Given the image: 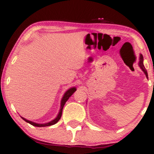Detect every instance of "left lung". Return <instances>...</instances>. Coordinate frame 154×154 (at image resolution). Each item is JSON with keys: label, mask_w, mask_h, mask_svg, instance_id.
Returning a JSON list of instances; mask_svg holds the SVG:
<instances>
[{"label": "left lung", "mask_w": 154, "mask_h": 154, "mask_svg": "<svg viewBox=\"0 0 154 154\" xmlns=\"http://www.w3.org/2000/svg\"><path fill=\"white\" fill-rule=\"evenodd\" d=\"M139 66L140 67V68L142 69V70L143 72H144V73L146 74V76L147 77V79H148V72H147V70L144 67V65H143V57L142 54L140 55V62H139Z\"/></svg>", "instance_id": "obj_1"}]
</instances>
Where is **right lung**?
<instances>
[{"label":"right lung","instance_id":"obj_1","mask_svg":"<svg viewBox=\"0 0 154 154\" xmlns=\"http://www.w3.org/2000/svg\"><path fill=\"white\" fill-rule=\"evenodd\" d=\"M76 91V89H75V87H72L70 88V89H69L68 91H66V92L65 93V94H64L63 99L61 100V106H60V112H59L57 116L55 118L54 120L51 121L50 122H48V123H46V124H37V123H35V122H31V121H29V120H27V119L23 118V117H21V118L23 119L24 121H25L26 122H27V123L30 124L32 126H35V127H48V126H51V125H54V124H57L58 122V121L60 120V118H61L62 116V113H63V107L64 105H65V103L67 102V100L69 99V97H70V96L72 95V94H73L75 91Z\"/></svg>","mask_w":154,"mask_h":154}]
</instances>
